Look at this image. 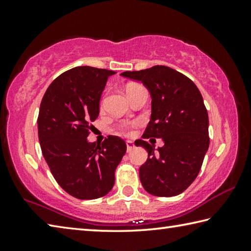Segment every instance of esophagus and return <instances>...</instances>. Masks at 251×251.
Instances as JSON below:
<instances>
[{"instance_id": "obj_1", "label": "esophagus", "mask_w": 251, "mask_h": 251, "mask_svg": "<svg viewBox=\"0 0 251 251\" xmlns=\"http://www.w3.org/2000/svg\"><path fill=\"white\" fill-rule=\"evenodd\" d=\"M126 148H127V152H130L135 148L134 143L130 142V141H127L126 142Z\"/></svg>"}]
</instances>
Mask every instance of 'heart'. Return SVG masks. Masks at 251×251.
<instances>
[{"instance_id": "1", "label": "heart", "mask_w": 251, "mask_h": 251, "mask_svg": "<svg viewBox=\"0 0 251 251\" xmlns=\"http://www.w3.org/2000/svg\"><path fill=\"white\" fill-rule=\"evenodd\" d=\"M141 87H143V86H141V85H137V84L129 85V86H127V88H126L127 95L129 96L134 91H136L137 88H141ZM136 126H137V123H136V122H134V123H123V124L118 126V130H120L122 134H124L126 136H131L134 133V129L136 128Z\"/></svg>"}]
</instances>
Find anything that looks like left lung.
Segmentation results:
<instances>
[{"instance_id":"obj_1","label":"left lung","mask_w":251,"mask_h":251,"mask_svg":"<svg viewBox=\"0 0 251 251\" xmlns=\"http://www.w3.org/2000/svg\"><path fill=\"white\" fill-rule=\"evenodd\" d=\"M121 75L141 80L151 93V117L142 137L165 143L154 151L144 139L135 142L148 151L139 168L143 187L158 197L181 194L196 179L209 147L208 113L201 92L192 79L164 65Z\"/></svg>"}]
</instances>
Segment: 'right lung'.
I'll return each instance as SVG.
<instances>
[{
	"label": "right lung",
	"instance_id": "obj_1",
	"mask_svg": "<svg viewBox=\"0 0 251 251\" xmlns=\"http://www.w3.org/2000/svg\"><path fill=\"white\" fill-rule=\"evenodd\" d=\"M115 72L78 66L55 78L42 99L37 117L41 150L57 184L71 196L96 199L112 190L126 144L107 136L88 143L100 114L106 82Z\"/></svg>",
	"mask_w": 251,
	"mask_h": 251
}]
</instances>
